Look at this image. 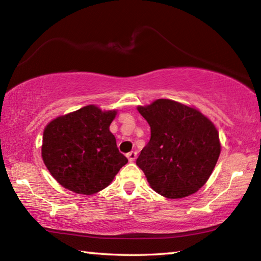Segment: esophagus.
I'll return each instance as SVG.
<instances>
[{
    "instance_id": "esophagus-1",
    "label": "esophagus",
    "mask_w": 261,
    "mask_h": 261,
    "mask_svg": "<svg viewBox=\"0 0 261 261\" xmlns=\"http://www.w3.org/2000/svg\"><path fill=\"white\" fill-rule=\"evenodd\" d=\"M126 156H127V159H129L130 162H134L136 160V158H137V152L136 151H131V152H129V153L126 154Z\"/></svg>"
}]
</instances>
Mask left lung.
<instances>
[{"label":"left lung","mask_w":261,"mask_h":261,"mask_svg":"<svg viewBox=\"0 0 261 261\" xmlns=\"http://www.w3.org/2000/svg\"><path fill=\"white\" fill-rule=\"evenodd\" d=\"M137 109L151 126V139L136 161L151 188L170 199L197 192L221 152L213 123L199 110L169 99Z\"/></svg>","instance_id":"left-lung-1"}]
</instances>
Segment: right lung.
Instances as JSON below:
<instances>
[{
    "label": "right lung",
    "mask_w": 261,
    "mask_h": 261,
    "mask_svg": "<svg viewBox=\"0 0 261 261\" xmlns=\"http://www.w3.org/2000/svg\"><path fill=\"white\" fill-rule=\"evenodd\" d=\"M116 114L90 105L55 118L45 127L42 160L62 187L81 194L96 193L126 165L127 159L109 131Z\"/></svg>",
    "instance_id": "right-lung-1"
}]
</instances>
